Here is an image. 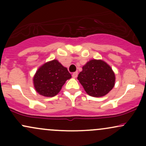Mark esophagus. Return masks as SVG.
I'll return each instance as SVG.
<instances>
[{
    "mask_svg": "<svg viewBox=\"0 0 146 146\" xmlns=\"http://www.w3.org/2000/svg\"><path fill=\"white\" fill-rule=\"evenodd\" d=\"M78 72H75V73H73V74H72V77H73V78H76L77 77H78Z\"/></svg>",
    "mask_w": 146,
    "mask_h": 146,
    "instance_id": "34e87169",
    "label": "esophagus"
}]
</instances>
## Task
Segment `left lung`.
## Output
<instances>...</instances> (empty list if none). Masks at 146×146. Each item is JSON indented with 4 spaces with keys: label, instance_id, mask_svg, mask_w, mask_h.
Segmentation results:
<instances>
[{
    "label": "left lung",
    "instance_id": "obj_1",
    "mask_svg": "<svg viewBox=\"0 0 146 146\" xmlns=\"http://www.w3.org/2000/svg\"><path fill=\"white\" fill-rule=\"evenodd\" d=\"M78 80L90 96L100 98L107 95L115 84V73L102 60H90L79 73Z\"/></svg>",
    "mask_w": 146,
    "mask_h": 146
}]
</instances>
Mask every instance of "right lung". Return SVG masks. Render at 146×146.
Masks as SVG:
<instances>
[{"instance_id":"add662e5","label":"right lung","mask_w":146,"mask_h":146,"mask_svg":"<svg viewBox=\"0 0 146 146\" xmlns=\"http://www.w3.org/2000/svg\"><path fill=\"white\" fill-rule=\"evenodd\" d=\"M71 78L67 68L58 60H53L38 68L33 78V83L38 94L50 98L58 94L66 80Z\"/></svg>"}]
</instances>
